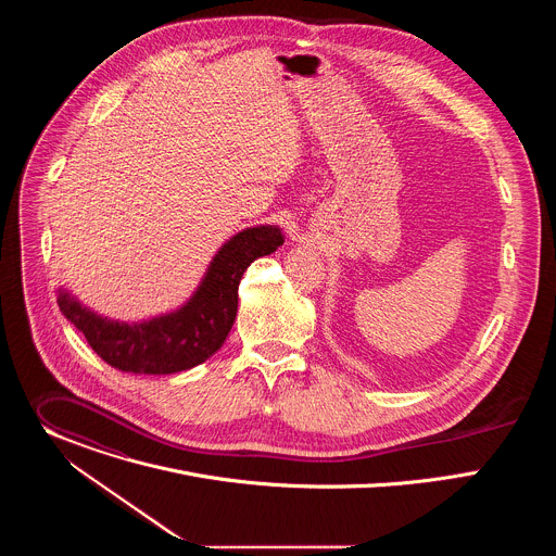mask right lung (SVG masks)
I'll use <instances>...</instances> for the list:
<instances>
[{
    "label": "right lung",
    "mask_w": 556,
    "mask_h": 556,
    "mask_svg": "<svg viewBox=\"0 0 556 556\" xmlns=\"http://www.w3.org/2000/svg\"><path fill=\"white\" fill-rule=\"evenodd\" d=\"M283 244L277 226L237 232L217 251L193 296L165 316L142 324H121L84 307L59 288L65 319L84 332L90 348L112 367L131 374H176L213 356L237 316V288L247 268Z\"/></svg>",
    "instance_id": "right-lung-1"
}]
</instances>
